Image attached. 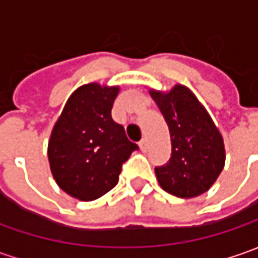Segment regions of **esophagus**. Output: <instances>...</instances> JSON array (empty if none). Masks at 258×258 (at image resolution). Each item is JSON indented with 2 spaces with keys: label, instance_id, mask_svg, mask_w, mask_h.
Listing matches in <instances>:
<instances>
[{
  "label": "esophagus",
  "instance_id": "34e87169",
  "mask_svg": "<svg viewBox=\"0 0 258 258\" xmlns=\"http://www.w3.org/2000/svg\"><path fill=\"white\" fill-rule=\"evenodd\" d=\"M139 149H141L142 152H146V151H148V142H146V139H142V141L139 142Z\"/></svg>",
  "mask_w": 258,
  "mask_h": 258
}]
</instances>
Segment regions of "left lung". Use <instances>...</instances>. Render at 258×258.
<instances>
[{
    "mask_svg": "<svg viewBox=\"0 0 258 258\" xmlns=\"http://www.w3.org/2000/svg\"><path fill=\"white\" fill-rule=\"evenodd\" d=\"M164 116L171 136V158L155 168L161 188L178 198H195L207 192L225 165L224 138L213 117L186 86L168 90L149 89Z\"/></svg>",
    "mask_w": 258,
    "mask_h": 258,
    "instance_id": "left-lung-1",
    "label": "left lung"
}]
</instances>
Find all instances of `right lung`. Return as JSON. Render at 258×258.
<instances>
[{
  "mask_svg": "<svg viewBox=\"0 0 258 258\" xmlns=\"http://www.w3.org/2000/svg\"><path fill=\"white\" fill-rule=\"evenodd\" d=\"M120 86L92 82L77 87L51 129L47 146L55 183L79 201H93L119 181L138 146L126 139L110 110Z\"/></svg>",
  "mask_w": 258,
  "mask_h": 258,
  "instance_id": "1",
  "label": "right lung"
}]
</instances>
